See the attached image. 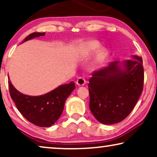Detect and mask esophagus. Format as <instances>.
Wrapping results in <instances>:
<instances>
[{
  "mask_svg": "<svg viewBox=\"0 0 157 157\" xmlns=\"http://www.w3.org/2000/svg\"><path fill=\"white\" fill-rule=\"evenodd\" d=\"M86 83V80L82 78H79L76 82V84L79 86H83Z\"/></svg>",
  "mask_w": 157,
  "mask_h": 157,
  "instance_id": "esophagus-1",
  "label": "esophagus"
}]
</instances>
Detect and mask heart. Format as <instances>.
Returning a JSON list of instances; mask_svg holds the SVG:
<instances>
[{"instance_id": "1", "label": "heart", "mask_w": 157, "mask_h": 157, "mask_svg": "<svg viewBox=\"0 0 157 157\" xmlns=\"http://www.w3.org/2000/svg\"><path fill=\"white\" fill-rule=\"evenodd\" d=\"M101 47V45L99 42L97 41H92L88 42L87 44H86L85 46V48H84V52H85V54L86 56H90L93 54L94 53H95L96 51H97ZM104 56V52H101L99 53V57H98V59L101 60Z\"/></svg>"}]
</instances>
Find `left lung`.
Returning <instances> with one entry per match:
<instances>
[{
	"label": "left lung",
	"mask_w": 157,
	"mask_h": 157,
	"mask_svg": "<svg viewBox=\"0 0 157 157\" xmlns=\"http://www.w3.org/2000/svg\"><path fill=\"white\" fill-rule=\"evenodd\" d=\"M125 60L122 70L118 61L94 72L88 84L90 109L99 122L111 125L123 121L134 109L143 90L142 58L133 56Z\"/></svg>",
	"instance_id": "1"
}]
</instances>
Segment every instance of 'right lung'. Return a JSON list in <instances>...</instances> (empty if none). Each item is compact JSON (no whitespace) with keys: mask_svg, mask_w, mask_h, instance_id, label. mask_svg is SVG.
Returning <instances> with one entry per match:
<instances>
[{"mask_svg":"<svg viewBox=\"0 0 157 157\" xmlns=\"http://www.w3.org/2000/svg\"><path fill=\"white\" fill-rule=\"evenodd\" d=\"M45 32H34L23 42L35 37L44 36ZM10 94L18 111L30 123L39 127H49L60 118L65 101L75 88L74 82L60 85L44 95L32 97L23 94L8 82Z\"/></svg>","mask_w":157,"mask_h":157,"instance_id":"1","label":"right lung"}]
</instances>
